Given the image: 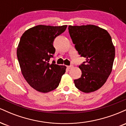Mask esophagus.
<instances>
[{
	"mask_svg": "<svg viewBox=\"0 0 126 126\" xmlns=\"http://www.w3.org/2000/svg\"><path fill=\"white\" fill-rule=\"evenodd\" d=\"M73 67V65H70V66H67V69H71V68H72Z\"/></svg>",
	"mask_w": 126,
	"mask_h": 126,
	"instance_id": "esophagus-1",
	"label": "esophagus"
}]
</instances>
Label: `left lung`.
<instances>
[{
  "label": "left lung",
  "instance_id": "1",
  "mask_svg": "<svg viewBox=\"0 0 126 126\" xmlns=\"http://www.w3.org/2000/svg\"><path fill=\"white\" fill-rule=\"evenodd\" d=\"M75 49L86 61L79 65L81 77L74 80L75 86L85 93L98 90L112 71L115 48L105 30L94 25L69 26Z\"/></svg>",
  "mask_w": 126,
  "mask_h": 126
}]
</instances>
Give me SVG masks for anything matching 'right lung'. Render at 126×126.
I'll return each instance as SVG.
<instances>
[{
    "mask_svg": "<svg viewBox=\"0 0 126 126\" xmlns=\"http://www.w3.org/2000/svg\"><path fill=\"white\" fill-rule=\"evenodd\" d=\"M67 25L53 27L39 25L22 34L17 48V57L22 73L28 84L39 92L46 93L58 87L66 67L55 64L56 49L53 42L64 32Z\"/></svg>",
    "mask_w": 126,
    "mask_h": 126,
    "instance_id": "right-lung-1",
    "label": "right lung"
}]
</instances>
